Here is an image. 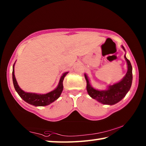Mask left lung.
<instances>
[{"label": "left lung", "instance_id": "1", "mask_svg": "<svg viewBox=\"0 0 146 146\" xmlns=\"http://www.w3.org/2000/svg\"><path fill=\"white\" fill-rule=\"evenodd\" d=\"M122 48L125 50L123 46H122ZM124 58L127 64V72L126 75L120 82L109 86L108 90H107L99 91L91 87L88 76L85 74V78L87 82L86 88L88 94L91 98L104 104L113 105L119 102L125 97L131 86L133 75L132 66L130 61L125 57V55Z\"/></svg>", "mask_w": 146, "mask_h": 146}]
</instances>
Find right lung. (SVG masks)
Returning <instances> with one entry per match:
<instances>
[{"instance_id": "obj_1", "label": "right lung", "mask_w": 146, "mask_h": 146, "mask_svg": "<svg viewBox=\"0 0 146 146\" xmlns=\"http://www.w3.org/2000/svg\"><path fill=\"white\" fill-rule=\"evenodd\" d=\"M14 65L13 66V73H12V78H13V82L14 88L15 89L17 93L23 99L29 104L35 106H45L50 104L54 101L56 100L60 97L62 91L63 90V80L66 75L68 72L64 73L63 75L61 76L59 81L58 85L55 90L47 94H36L31 93H26L22 90L17 84L15 76L14 75Z\"/></svg>"}]
</instances>
